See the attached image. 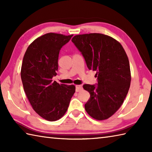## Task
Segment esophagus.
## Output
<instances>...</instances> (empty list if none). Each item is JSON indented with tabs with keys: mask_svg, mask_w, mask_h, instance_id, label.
Masks as SVG:
<instances>
[{
	"mask_svg": "<svg viewBox=\"0 0 152 152\" xmlns=\"http://www.w3.org/2000/svg\"><path fill=\"white\" fill-rule=\"evenodd\" d=\"M82 89H83L82 86H81V85H77V86H76V92H79L80 91L82 90Z\"/></svg>",
	"mask_w": 152,
	"mask_h": 152,
	"instance_id": "34e87169",
	"label": "esophagus"
}]
</instances>
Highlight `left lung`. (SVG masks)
Instances as JSON below:
<instances>
[{
  "mask_svg": "<svg viewBox=\"0 0 152 152\" xmlns=\"http://www.w3.org/2000/svg\"><path fill=\"white\" fill-rule=\"evenodd\" d=\"M72 41L97 77L96 84L83 86L90 94L86 111L95 119H107L120 108L129 90L131 76L125 50L115 39L102 34L75 35Z\"/></svg>",
  "mask_w": 152,
  "mask_h": 152,
  "instance_id": "left-lung-1",
  "label": "left lung"
}]
</instances>
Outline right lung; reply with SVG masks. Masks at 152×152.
<instances>
[{"mask_svg": "<svg viewBox=\"0 0 152 152\" xmlns=\"http://www.w3.org/2000/svg\"><path fill=\"white\" fill-rule=\"evenodd\" d=\"M72 35L49 33L29 45L23 56L21 78L23 87L33 109L49 121L61 118L66 112L75 92L74 85L53 82L58 70L60 50Z\"/></svg>", "mask_w": 152, "mask_h": 152, "instance_id": "add662e5", "label": "right lung"}]
</instances>
